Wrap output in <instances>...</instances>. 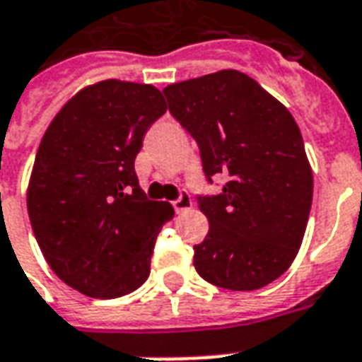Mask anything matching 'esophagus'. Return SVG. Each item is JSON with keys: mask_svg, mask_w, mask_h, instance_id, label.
<instances>
[{"mask_svg": "<svg viewBox=\"0 0 362 362\" xmlns=\"http://www.w3.org/2000/svg\"><path fill=\"white\" fill-rule=\"evenodd\" d=\"M173 205L176 213H186V211L194 207V202H192V197L188 194H182L176 202H173Z\"/></svg>", "mask_w": 362, "mask_h": 362, "instance_id": "34e87169", "label": "esophagus"}]
</instances>
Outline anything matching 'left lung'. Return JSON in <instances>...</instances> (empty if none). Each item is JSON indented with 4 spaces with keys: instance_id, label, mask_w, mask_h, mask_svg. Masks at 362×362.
Listing matches in <instances>:
<instances>
[{
    "instance_id": "left-lung-1",
    "label": "left lung",
    "mask_w": 362,
    "mask_h": 362,
    "mask_svg": "<svg viewBox=\"0 0 362 362\" xmlns=\"http://www.w3.org/2000/svg\"><path fill=\"white\" fill-rule=\"evenodd\" d=\"M163 92L197 141L205 174H230L222 194L197 199L209 234L194 245L195 270L224 290L264 288L293 263L313 203V168L296 119L234 69Z\"/></svg>"
}]
</instances>
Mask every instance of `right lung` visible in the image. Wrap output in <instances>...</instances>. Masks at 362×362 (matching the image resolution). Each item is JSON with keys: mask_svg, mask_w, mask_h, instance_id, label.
Segmentation results:
<instances>
[{"mask_svg": "<svg viewBox=\"0 0 362 362\" xmlns=\"http://www.w3.org/2000/svg\"><path fill=\"white\" fill-rule=\"evenodd\" d=\"M165 113L155 86L99 80L74 93L45 130L26 205L45 261L72 290L115 299L149 276L155 240L174 209L147 199L134 159Z\"/></svg>", "mask_w": 362, "mask_h": 362, "instance_id": "right-lung-1", "label": "right lung"}]
</instances>
